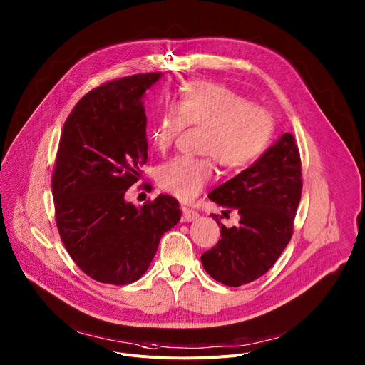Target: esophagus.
I'll return each mask as SVG.
<instances>
[{
    "label": "esophagus",
    "mask_w": 365,
    "mask_h": 365,
    "mask_svg": "<svg viewBox=\"0 0 365 365\" xmlns=\"http://www.w3.org/2000/svg\"><path fill=\"white\" fill-rule=\"evenodd\" d=\"M182 212H183V215H182L183 221H193V220H196L197 217H200V214H197L196 211H193L192 208H187V207H183Z\"/></svg>",
    "instance_id": "1"
}]
</instances>
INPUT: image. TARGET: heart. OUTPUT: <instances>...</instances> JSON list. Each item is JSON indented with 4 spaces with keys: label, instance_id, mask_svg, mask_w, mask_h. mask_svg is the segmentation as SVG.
<instances>
[{
    "label": "heart",
    "instance_id": "b5f03b06",
    "mask_svg": "<svg viewBox=\"0 0 365 365\" xmlns=\"http://www.w3.org/2000/svg\"><path fill=\"white\" fill-rule=\"evenodd\" d=\"M185 126L202 128L197 150L204 155H179L163 164L158 183L189 201L211 182L214 160L225 170H239L259 158L272 140L275 120L233 88L197 80L180 87L173 105L161 110L151 130L154 148L168 151Z\"/></svg>",
    "mask_w": 365,
    "mask_h": 365
}]
</instances>
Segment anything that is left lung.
Returning a JSON list of instances; mask_svg holds the SVG:
<instances>
[{
  "mask_svg": "<svg viewBox=\"0 0 365 365\" xmlns=\"http://www.w3.org/2000/svg\"><path fill=\"white\" fill-rule=\"evenodd\" d=\"M302 189L300 151L295 138L284 134L250 168L208 195L227 208L224 215L236 210L240 221L227 228L212 214L221 225V239L201 256L205 271L228 287L267 274L292 236Z\"/></svg>",
  "mask_w": 365,
  "mask_h": 365,
  "instance_id": "8db88e82",
  "label": "left lung"
}]
</instances>
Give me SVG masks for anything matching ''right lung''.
<instances>
[{
	"label": "right lung",
	"mask_w": 365,
	"mask_h": 365,
	"mask_svg": "<svg viewBox=\"0 0 365 365\" xmlns=\"http://www.w3.org/2000/svg\"><path fill=\"white\" fill-rule=\"evenodd\" d=\"M160 73L108 81L83 96L63 123L52 173L61 240L90 278L113 285L140 279L161 236L180 220L160 195L137 208L125 201L147 163L143 96Z\"/></svg>",
	"instance_id": "add662e5"
}]
</instances>
